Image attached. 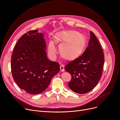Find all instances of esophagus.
I'll list each match as a JSON object with an SVG mask.
<instances>
[{
	"instance_id": "esophagus-1",
	"label": "esophagus",
	"mask_w": 120,
	"mask_h": 120,
	"mask_svg": "<svg viewBox=\"0 0 120 120\" xmlns=\"http://www.w3.org/2000/svg\"><path fill=\"white\" fill-rule=\"evenodd\" d=\"M64 66L63 64H61L60 65V71H64Z\"/></svg>"
}]
</instances>
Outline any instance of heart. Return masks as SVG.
Returning <instances> with one entry per match:
<instances>
[{"label": "heart", "mask_w": 120, "mask_h": 120, "mask_svg": "<svg viewBox=\"0 0 120 120\" xmlns=\"http://www.w3.org/2000/svg\"><path fill=\"white\" fill-rule=\"evenodd\" d=\"M56 41L60 42V53L63 59L68 61L74 60L80 56L85 49L86 39L85 36L75 30L61 31L55 35ZM49 52L54 56L56 49L52 41L49 45Z\"/></svg>", "instance_id": "b5f03b06"}]
</instances>
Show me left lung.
Segmentation results:
<instances>
[{
    "instance_id": "obj_1",
    "label": "left lung",
    "mask_w": 120,
    "mask_h": 120,
    "mask_svg": "<svg viewBox=\"0 0 120 120\" xmlns=\"http://www.w3.org/2000/svg\"><path fill=\"white\" fill-rule=\"evenodd\" d=\"M89 46L77 59L67 64L65 70L71 75L68 82L71 90L78 94H86L97 85L102 75L104 56L97 38L90 32Z\"/></svg>"
}]
</instances>
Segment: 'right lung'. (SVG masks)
Returning <instances> with one entry per match:
<instances>
[{
  "label": "right lung",
  "mask_w": 120,
  "mask_h": 120,
  "mask_svg": "<svg viewBox=\"0 0 120 120\" xmlns=\"http://www.w3.org/2000/svg\"><path fill=\"white\" fill-rule=\"evenodd\" d=\"M43 34L30 30L18 41L11 56V68L14 81L26 92L37 95L49 86L60 71V64L47 57Z\"/></svg>",
  "instance_id": "obj_1"
}]
</instances>
